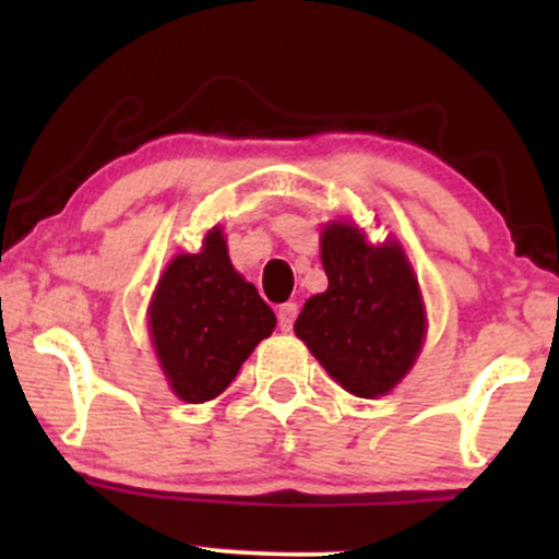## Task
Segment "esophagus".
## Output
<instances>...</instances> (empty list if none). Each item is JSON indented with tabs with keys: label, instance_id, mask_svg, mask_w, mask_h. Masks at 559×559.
<instances>
[{
	"label": "esophagus",
	"instance_id": "esophagus-1",
	"mask_svg": "<svg viewBox=\"0 0 559 559\" xmlns=\"http://www.w3.org/2000/svg\"><path fill=\"white\" fill-rule=\"evenodd\" d=\"M299 307L294 301H286V305L278 307V325L281 331H292L294 329V320H297Z\"/></svg>",
	"mask_w": 559,
	"mask_h": 559
}]
</instances>
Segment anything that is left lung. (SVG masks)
<instances>
[{
  "label": "left lung",
  "mask_w": 559,
  "mask_h": 559,
  "mask_svg": "<svg viewBox=\"0 0 559 559\" xmlns=\"http://www.w3.org/2000/svg\"><path fill=\"white\" fill-rule=\"evenodd\" d=\"M329 288L301 307L294 331L336 383L362 400L407 376L426 336V307L400 241L373 247L352 223L320 236Z\"/></svg>",
  "instance_id": "8db88e82"
}]
</instances>
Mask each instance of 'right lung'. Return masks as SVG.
I'll use <instances>...</instances> for the list:
<instances>
[{
    "instance_id": "right-lung-1",
    "label": "right lung",
    "mask_w": 559,
    "mask_h": 559,
    "mask_svg": "<svg viewBox=\"0 0 559 559\" xmlns=\"http://www.w3.org/2000/svg\"><path fill=\"white\" fill-rule=\"evenodd\" d=\"M273 329V310L234 271L221 228L204 236L202 252L178 254L165 267L150 305V333L163 373L191 404L226 391Z\"/></svg>"
}]
</instances>
